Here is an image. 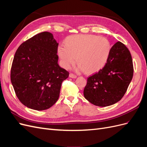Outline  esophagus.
I'll return each instance as SVG.
<instances>
[{
    "instance_id": "34e87169",
    "label": "esophagus",
    "mask_w": 147,
    "mask_h": 147,
    "mask_svg": "<svg viewBox=\"0 0 147 147\" xmlns=\"http://www.w3.org/2000/svg\"><path fill=\"white\" fill-rule=\"evenodd\" d=\"M69 77L70 78H77V75H75L74 74H69Z\"/></svg>"
}]
</instances>
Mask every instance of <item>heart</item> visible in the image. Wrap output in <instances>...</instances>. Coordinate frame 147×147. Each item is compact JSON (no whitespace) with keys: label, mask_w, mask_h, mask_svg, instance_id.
Segmentation results:
<instances>
[{"label":"heart","mask_w":147,"mask_h":147,"mask_svg":"<svg viewBox=\"0 0 147 147\" xmlns=\"http://www.w3.org/2000/svg\"><path fill=\"white\" fill-rule=\"evenodd\" d=\"M57 53L62 66L69 69L75 62L86 74L99 72L105 65L112 50L107 38L94 35H75L66 37Z\"/></svg>","instance_id":"obj_1"}]
</instances>
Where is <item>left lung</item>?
Segmentation results:
<instances>
[{
	"mask_svg": "<svg viewBox=\"0 0 147 147\" xmlns=\"http://www.w3.org/2000/svg\"><path fill=\"white\" fill-rule=\"evenodd\" d=\"M130 51L120 42L112 47L109 59L103 69L88 78L83 94L90 103L107 107L122 99L133 77Z\"/></svg>",
	"mask_w": 147,
	"mask_h": 147,
	"instance_id": "8db88e82",
	"label": "left lung"
}]
</instances>
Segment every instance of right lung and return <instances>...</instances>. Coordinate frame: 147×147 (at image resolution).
Here are the masks:
<instances>
[{
    "instance_id": "1",
    "label": "right lung",
    "mask_w": 147,
    "mask_h": 147,
    "mask_svg": "<svg viewBox=\"0 0 147 147\" xmlns=\"http://www.w3.org/2000/svg\"><path fill=\"white\" fill-rule=\"evenodd\" d=\"M58 43L43 32L17 49L11 69V82L22 104L35 110L50 108L58 100L61 84L69 72L59 65Z\"/></svg>"
}]
</instances>
